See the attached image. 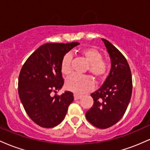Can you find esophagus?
I'll use <instances>...</instances> for the list:
<instances>
[{
    "label": "esophagus",
    "instance_id": "esophagus-1",
    "mask_svg": "<svg viewBox=\"0 0 150 150\" xmlns=\"http://www.w3.org/2000/svg\"><path fill=\"white\" fill-rule=\"evenodd\" d=\"M81 97H82V96L79 95V94H74V99H75V100H77V99H80Z\"/></svg>",
    "mask_w": 150,
    "mask_h": 150
}]
</instances>
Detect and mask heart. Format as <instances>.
I'll list each match as a JSON object with an SVG mask.
<instances>
[{"label": "heart", "mask_w": 150, "mask_h": 150, "mask_svg": "<svg viewBox=\"0 0 150 150\" xmlns=\"http://www.w3.org/2000/svg\"><path fill=\"white\" fill-rule=\"evenodd\" d=\"M80 54L88 62V70L97 79L104 78L108 73L109 65L107 61L102 58V54L99 50L94 48H87L80 51ZM72 56L67 53L61 61V72L63 75H68L72 71ZM65 86L68 90L75 94H82L93 88L92 78L89 75L73 74L66 80Z\"/></svg>", "instance_id": "heart-1"}]
</instances>
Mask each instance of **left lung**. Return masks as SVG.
Wrapping results in <instances>:
<instances>
[{
  "instance_id": "left-lung-1",
  "label": "left lung",
  "mask_w": 150,
  "mask_h": 150,
  "mask_svg": "<svg viewBox=\"0 0 150 150\" xmlns=\"http://www.w3.org/2000/svg\"><path fill=\"white\" fill-rule=\"evenodd\" d=\"M109 53L111 68L101 87L91 94L94 104L86 112L91 124L100 129L111 127L126 111L132 94V75L125 56L105 39H101Z\"/></svg>"
}]
</instances>
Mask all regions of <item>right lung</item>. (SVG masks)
Wrapping results in <instances>:
<instances>
[{
    "label": "right lung",
    "mask_w": 150,
    "mask_h": 150,
    "mask_svg": "<svg viewBox=\"0 0 150 150\" xmlns=\"http://www.w3.org/2000/svg\"><path fill=\"white\" fill-rule=\"evenodd\" d=\"M80 43H47L41 46L22 65L18 94L26 113L36 124L50 128L64 119L73 94H55L64 83L61 61L65 53Z\"/></svg>",
    "instance_id": "obj_1"
}]
</instances>
